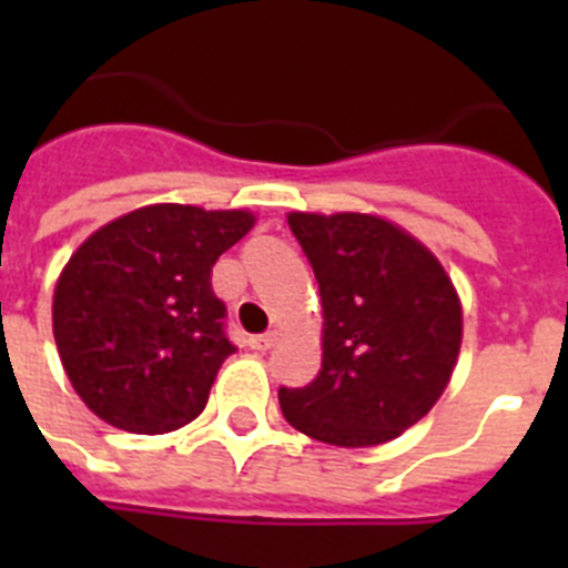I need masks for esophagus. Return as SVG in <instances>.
<instances>
[{
	"label": "esophagus",
	"instance_id": "1",
	"mask_svg": "<svg viewBox=\"0 0 568 568\" xmlns=\"http://www.w3.org/2000/svg\"><path fill=\"white\" fill-rule=\"evenodd\" d=\"M278 338H281V333H278V329H273V333L253 335V338H250L247 344L253 346V349H258V353H264V349H273V346L278 344Z\"/></svg>",
	"mask_w": 568,
	"mask_h": 568
}]
</instances>
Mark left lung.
<instances>
[{
  "label": "left lung",
  "instance_id": "1",
  "mask_svg": "<svg viewBox=\"0 0 568 568\" xmlns=\"http://www.w3.org/2000/svg\"><path fill=\"white\" fill-rule=\"evenodd\" d=\"M321 293V369L281 386V413L333 446H378L418 424L458 364L464 310L435 253L373 213H290Z\"/></svg>",
  "mask_w": 568,
  "mask_h": 568
}]
</instances>
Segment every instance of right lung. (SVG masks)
I'll return each mask as SVG.
<instances>
[{
	"instance_id": "add662e5",
	"label": "right lung",
	"mask_w": 568,
	"mask_h": 568,
	"mask_svg": "<svg viewBox=\"0 0 568 568\" xmlns=\"http://www.w3.org/2000/svg\"><path fill=\"white\" fill-rule=\"evenodd\" d=\"M253 224L250 210L148 204L79 244L53 290V338L90 413L135 435L202 415L235 353L210 273Z\"/></svg>"
}]
</instances>
